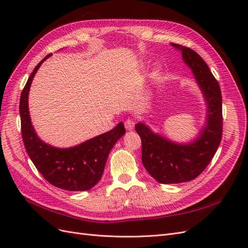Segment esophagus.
<instances>
[{
	"mask_svg": "<svg viewBox=\"0 0 248 248\" xmlns=\"http://www.w3.org/2000/svg\"><path fill=\"white\" fill-rule=\"evenodd\" d=\"M124 125H125V128H126L127 130H132V129L134 128V125H136V123H134L133 120L128 119V120H126Z\"/></svg>",
	"mask_w": 248,
	"mask_h": 248,
	"instance_id": "obj_1",
	"label": "esophagus"
}]
</instances>
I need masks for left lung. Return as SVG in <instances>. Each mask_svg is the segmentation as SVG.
Masks as SVG:
<instances>
[{"mask_svg": "<svg viewBox=\"0 0 248 248\" xmlns=\"http://www.w3.org/2000/svg\"><path fill=\"white\" fill-rule=\"evenodd\" d=\"M181 50L207 102V123L199 138L189 144H176L155 134L142 123L136 125L141 140V161L157 182L175 184L188 182L200 176L212 160L222 137V98L218 81L204 60L193 49L180 44Z\"/></svg>", "mask_w": 248, "mask_h": 248, "instance_id": "left-lung-1", "label": "left lung"}]
</instances>
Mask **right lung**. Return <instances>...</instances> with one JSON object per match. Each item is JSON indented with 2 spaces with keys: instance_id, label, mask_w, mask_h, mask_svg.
<instances>
[{
  "instance_id": "1",
  "label": "right lung",
  "mask_w": 248,
  "mask_h": 248,
  "mask_svg": "<svg viewBox=\"0 0 248 248\" xmlns=\"http://www.w3.org/2000/svg\"><path fill=\"white\" fill-rule=\"evenodd\" d=\"M50 56L51 54L47 55L35 67L20 95L19 114L22 140L34 166L48 183L69 191L89 190L101 179L111 148L126 131L121 122L108 132L72 148L59 149L43 142L36 134L31 123L28 96L37 70Z\"/></svg>"
}]
</instances>
